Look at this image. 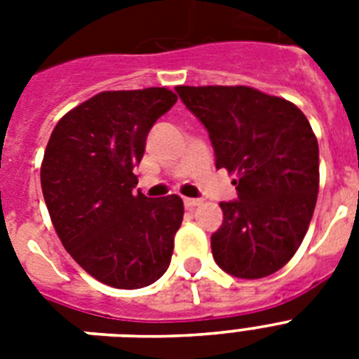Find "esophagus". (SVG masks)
<instances>
[{
    "label": "esophagus",
    "mask_w": 359,
    "mask_h": 359,
    "mask_svg": "<svg viewBox=\"0 0 359 359\" xmlns=\"http://www.w3.org/2000/svg\"><path fill=\"white\" fill-rule=\"evenodd\" d=\"M201 205V199H194V197H186L184 199V207L186 208H194Z\"/></svg>",
    "instance_id": "1"
}]
</instances>
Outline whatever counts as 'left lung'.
Here are the masks:
<instances>
[{
	"label": "left lung",
	"mask_w": 359,
	"mask_h": 359,
	"mask_svg": "<svg viewBox=\"0 0 359 359\" xmlns=\"http://www.w3.org/2000/svg\"><path fill=\"white\" fill-rule=\"evenodd\" d=\"M205 124L216 168L236 173V201L219 203L224 224L210 238L231 276L266 278L292 259L318 194V143L307 117L285 98L245 86H179Z\"/></svg>",
	"instance_id": "1"
}]
</instances>
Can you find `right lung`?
<instances>
[{"label":"right lung","mask_w":359,"mask_h":359,"mask_svg":"<svg viewBox=\"0 0 359 359\" xmlns=\"http://www.w3.org/2000/svg\"><path fill=\"white\" fill-rule=\"evenodd\" d=\"M175 102L165 87L98 93L61 117L44 151L42 196L59 240L115 289L154 283L171 262L182 199L135 194L134 168L149 130Z\"/></svg>","instance_id":"right-lung-1"}]
</instances>
